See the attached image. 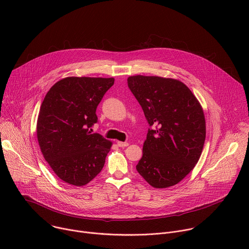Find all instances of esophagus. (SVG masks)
I'll use <instances>...</instances> for the list:
<instances>
[{"instance_id":"34e87169","label":"esophagus","mask_w":249,"mask_h":249,"mask_svg":"<svg viewBox=\"0 0 249 249\" xmlns=\"http://www.w3.org/2000/svg\"><path fill=\"white\" fill-rule=\"evenodd\" d=\"M117 145H118L119 147H121V148H124V147L129 146V143H127V142H120V141H118V142H117Z\"/></svg>"}]
</instances>
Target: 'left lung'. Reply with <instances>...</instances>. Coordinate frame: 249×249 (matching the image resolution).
Returning a JSON list of instances; mask_svg holds the SVG:
<instances>
[{
    "instance_id": "left-lung-1",
    "label": "left lung",
    "mask_w": 249,
    "mask_h": 249,
    "mask_svg": "<svg viewBox=\"0 0 249 249\" xmlns=\"http://www.w3.org/2000/svg\"><path fill=\"white\" fill-rule=\"evenodd\" d=\"M128 87L150 126L143 157L136 168L155 188L180 182L198 162L206 138L200 102L182 82L156 76H132Z\"/></svg>"
}]
</instances>
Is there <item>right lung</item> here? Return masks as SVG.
I'll list each match as a JSON object with an SVG mask.
<instances>
[{"mask_svg": "<svg viewBox=\"0 0 249 249\" xmlns=\"http://www.w3.org/2000/svg\"><path fill=\"white\" fill-rule=\"evenodd\" d=\"M114 84L113 78L68 77L46 93L37 119L41 153L64 182L84 186L101 171L112 142L91 126L96 107Z\"/></svg>", "mask_w": 249, "mask_h": 249, "instance_id": "right-lung-1", "label": "right lung"}]
</instances>
